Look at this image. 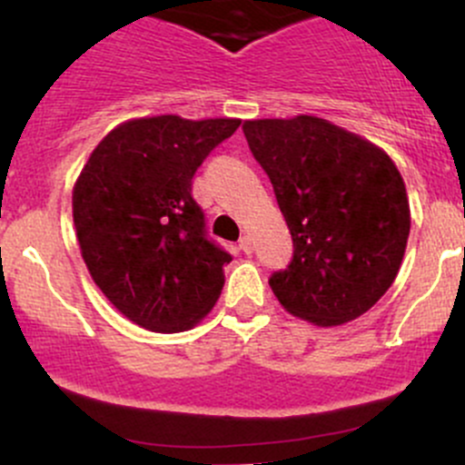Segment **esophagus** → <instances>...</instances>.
Segmentation results:
<instances>
[{
	"instance_id": "1",
	"label": "esophagus",
	"mask_w": 465,
	"mask_h": 465,
	"mask_svg": "<svg viewBox=\"0 0 465 465\" xmlns=\"http://www.w3.org/2000/svg\"><path fill=\"white\" fill-rule=\"evenodd\" d=\"M238 247H241L242 252H245V253H252V252H253V242H252V238H249V236H242V238H241V242H238Z\"/></svg>"
}]
</instances>
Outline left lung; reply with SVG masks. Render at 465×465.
Masks as SVG:
<instances>
[{
  "label": "left lung",
  "mask_w": 465,
  "mask_h": 465,
  "mask_svg": "<svg viewBox=\"0 0 465 465\" xmlns=\"http://www.w3.org/2000/svg\"><path fill=\"white\" fill-rule=\"evenodd\" d=\"M242 131L294 241L287 270L270 278L278 302L319 327L359 319L390 290L408 245L397 164L316 115L247 120Z\"/></svg>",
  "instance_id": "8db88e82"
}]
</instances>
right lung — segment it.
<instances>
[{"label":"right lung","instance_id":"right-lung-1","mask_svg":"<svg viewBox=\"0 0 465 465\" xmlns=\"http://www.w3.org/2000/svg\"><path fill=\"white\" fill-rule=\"evenodd\" d=\"M238 126L236 117L122 122L73 187V223L93 281L144 330H192L223 292L232 256L207 238L192 180Z\"/></svg>","mask_w":465,"mask_h":465}]
</instances>
